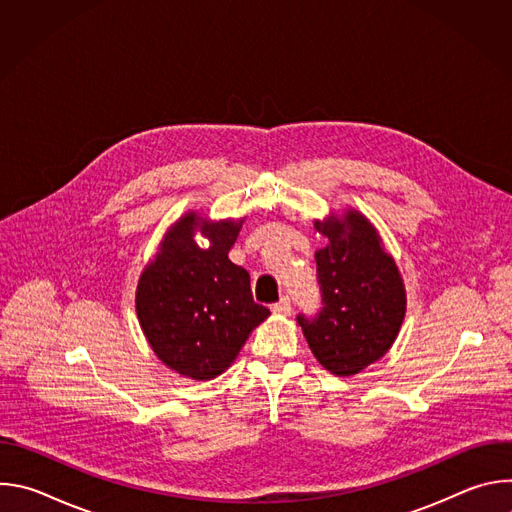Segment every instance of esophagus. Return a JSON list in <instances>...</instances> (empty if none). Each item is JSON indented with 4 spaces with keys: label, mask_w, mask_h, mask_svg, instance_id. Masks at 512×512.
<instances>
[{
    "label": "esophagus",
    "mask_w": 512,
    "mask_h": 512,
    "mask_svg": "<svg viewBox=\"0 0 512 512\" xmlns=\"http://www.w3.org/2000/svg\"><path fill=\"white\" fill-rule=\"evenodd\" d=\"M271 312H273V314H279V316H289V312H291V302H289V298H281L277 304H273V306H271Z\"/></svg>",
    "instance_id": "1"
}]
</instances>
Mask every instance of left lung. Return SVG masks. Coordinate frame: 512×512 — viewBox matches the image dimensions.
Returning a JSON list of instances; mask_svg holds the SVG:
<instances>
[{
	"instance_id": "obj_1",
	"label": "left lung",
	"mask_w": 512,
	"mask_h": 512,
	"mask_svg": "<svg viewBox=\"0 0 512 512\" xmlns=\"http://www.w3.org/2000/svg\"><path fill=\"white\" fill-rule=\"evenodd\" d=\"M328 239L316 251L322 312L298 316L316 360L336 377H352L383 358L393 346L407 294L395 259L367 216L354 208L314 221Z\"/></svg>"
}]
</instances>
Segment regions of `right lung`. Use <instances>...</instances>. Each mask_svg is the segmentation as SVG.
Wrapping results in <instances>:
<instances>
[{
  "mask_svg": "<svg viewBox=\"0 0 512 512\" xmlns=\"http://www.w3.org/2000/svg\"><path fill=\"white\" fill-rule=\"evenodd\" d=\"M243 221L245 216L208 221L188 210L139 275L135 312L143 336L166 367L186 379L223 375L269 316L253 302L247 269L229 259ZM196 232L208 248L195 243Z\"/></svg>",
  "mask_w": 512,
  "mask_h": 512,
  "instance_id": "right-lung-1",
  "label": "right lung"
}]
</instances>
